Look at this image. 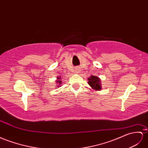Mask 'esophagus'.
<instances>
[{
	"instance_id": "34e87169",
	"label": "esophagus",
	"mask_w": 148,
	"mask_h": 148,
	"mask_svg": "<svg viewBox=\"0 0 148 148\" xmlns=\"http://www.w3.org/2000/svg\"><path fill=\"white\" fill-rule=\"evenodd\" d=\"M75 71H76V72H79V69H75ZM76 72H75V73H76Z\"/></svg>"
}]
</instances>
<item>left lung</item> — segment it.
<instances>
[{
    "label": "left lung",
    "mask_w": 148,
    "mask_h": 148,
    "mask_svg": "<svg viewBox=\"0 0 148 148\" xmlns=\"http://www.w3.org/2000/svg\"><path fill=\"white\" fill-rule=\"evenodd\" d=\"M101 79L95 75H90L88 78V84L93 89L96 90H101Z\"/></svg>",
    "instance_id": "1"
}]
</instances>
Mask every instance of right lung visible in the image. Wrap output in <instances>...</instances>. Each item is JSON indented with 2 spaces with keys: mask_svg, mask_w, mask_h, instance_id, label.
Returning a JSON list of instances; mask_svg holds the SVG:
<instances>
[{
  "mask_svg": "<svg viewBox=\"0 0 148 148\" xmlns=\"http://www.w3.org/2000/svg\"><path fill=\"white\" fill-rule=\"evenodd\" d=\"M60 77H58V80L56 81L57 84H57V85H60V84H61V83H62V81H60ZM58 87H59V86H58ZM56 88H57V87H56Z\"/></svg>",
  "mask_w": 148,
  "mask_h": 148,
  "instance_id": "right-lung-1",
  "label": "right lung"
}]
</instances>
